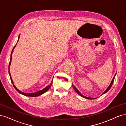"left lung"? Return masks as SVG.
Masks as SVG:
<instances>
[{
  "instance_id": "1",
  "label": "left lung",
  "mask_w": 126,
  "mask_h": 126,
  "mask_svg": "<svg viewBox=\"0 0 126 126\" xmlns=\"http://www.w3.org/2000/svg\"><path fill=\"white\" fill-rule=\"evenodd\" d=\"M115 75H116V74L115 75V76H114V77H113V79H112V81H111V83H110V84L109 85V86H108V87L106 89V90L104 92V93H103V94H105V93H107L109 90H110V88H111V87L112 86V84H113V81H114V79H115ZM73 88H74V91L78 93V94L79 95H80V96H81L82 97H84V98H86V99H95V98H90V97H85V96H84L83 95H82L80 94V93H79V92L77 90V88L74 86L73 85Z\"/></svg>"
}]
</instances>
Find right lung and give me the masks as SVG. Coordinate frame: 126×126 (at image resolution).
<instances>
[{
    "mask_svg": "<svg viewBox=\"0 0 126 126\" xmlns=\"http://www.w3.org/2000/svg\"><path fill=\"white\" fill-rule=\"evenodd\" d=\"M19 38H20V35H19V37H18V41H19ZM16 45L15 46V47H14L13 50H12L11 53V58H10V60L9 64V75H10V79H11V82H12V84H14V82H13V79H12V78H11V75H10V71H9V67H10V66L11 62L12 54H13V51H14V48H15V47H16ZM52 80H53V79H52ZM52 85V81L51 82V84H50V85H48V86H47L46 88H44V89H43V90H41V91H38V92H37L33 93H26L22 92H21L20 91H19V90H18V89H17V88H16V87L14 85H14V87L16 88V90H17V91L20 93V94H22V95H25V96H29V97H36V96H40V95H41L43 94V93H46L47 91H48V90H49V89H50V88L51 87V85Z\"/></svg>",
    "mask_w": 126,
    "mask_h": 126,
    "instance_id": "add662e5",
    "label": "right lung"
}]
</instances>
